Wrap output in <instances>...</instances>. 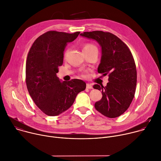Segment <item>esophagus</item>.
Returning <instances> with one entry per match:
<instances>
[{"mask_svg": "<svg viewBox=\"0 0 161 161\" xmlns=\"http://www.w3.org/2000/svg\"><path fill=\"white\" fill-rule=\"evenodd\" d=\"M86 88L87 89H92V85L89 83H86Z\"/></svg>", "mask_w": 161, "mask_h": 161, "instance_id": "1", "label": "esophagus"}]
</instances>
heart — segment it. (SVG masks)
<instances>
[{"instance_id":"b5f03b06","label":"heart","mask_w":161,"mask_h":161,"mask_svg":"<svg viewBox=\"0 0 161 161\" xmlns=\"http://www.w3.org/2000/svg\"><path fill=\"white\" fill-rule=\"evenodd\" d=\"M83 50H97V49L96 47L94 46L93 45L90 43H87L84 45L83 48Z\"/></svg>"}]
</instances>
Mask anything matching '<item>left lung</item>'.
I'll return each mask as SVG.
<instances>
[{
    "label": "left lung",
    "instance_id": "1",
    "mask_svg": "<svg viewBox=\"0 0 161 161\" xmlns=\"http://www.w3.org/2000/svg\"><path fill=\"white\" fill-rule=\"evenodd\" d=\"M81 36L95 40L101 47L98 73L108 75L105 86L93 85L102 92V97L95 102L97 111L110 118L123 114L130 107L135 93L136 69L132 53L118 36L109 32L93 31L81 33Z\"/></svg>",
    "mask_w": 161,
    "mask_h": 161
}]
</instances>
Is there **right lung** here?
<instances>
[{
    "instance_id": "1",
    "label": "right lung",
    "mask_w": 161,
    "mask_h": 161,
    "mask_svg": "<svg viewBox=\"0 0 161 161\" xmlns=\"http://www.w3.org/2000/svg\"><path fill=\"white\" fill-rule=\"evenodd\" d=\"M80 33L47 31L36 39L28 52L27 88L38 108L48 116H58L68 110L76 95L86 88L85 82L81 80L61 81L56 75L63 63L66 46Z\"/></svg>"
}]
</instances>
